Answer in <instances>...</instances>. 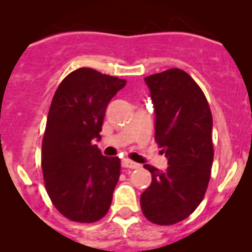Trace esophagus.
Wrapping results in <instances>:
<instances>
[{"label": "esophagus", "instance_id": "esophagus-1", "mask_svg": "<svg viewBox=\"0 0 252 252\" xmlns=\"http://www.w3.org/2000/svg\"><path fill=\"white\" fill-rule=\"evenodd\" d=\"M121 165L122 167H126V168H138L140 167V165L136 162H133V161L128 160V158H124V160L121 161Z\"/></svg>", "mask_w": 252, "mask_h": 252}]
</instances>
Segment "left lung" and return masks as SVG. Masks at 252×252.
Returning a JSON list of instances; mask_svg holds the SVG:
<instances>
[{"instance_id":"obj_1","label":"left lung","mask_w":252,"mask_h":252,"mask_svg":"<svg viewBox=\"0 0 252 252\" xmlns=\"http://www.w3.org/2000/svg\"><path fill=\"white\" fill-rule=\"evenodd\" d=\"M155 110V140L167 158L152 175L140 202L147 220L172 225L190 216L204 198L211 174L212 115L202 90L190 75L171 68L145 77Z\"/></svg>"}]
</instances>
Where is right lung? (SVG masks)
<instances>
[{
  "label": "right lung",
  "instance_id": "1",
  "mask_svg": "<svg viewBox=\"0 0 252 252\" xmlns=\"http://www.w3.org/2000/svg\"><path fill=\"white\" fill-rule=\"evenodd\" d=\"M126 80L82 67L63 78L48 111L42 141V172L51 201L77 222L107 214L120 177V158H106L101 140L106 107Z\"/></svg>",
  "mask_w": 252,
  "mask_h": 252
}]
</instances>
